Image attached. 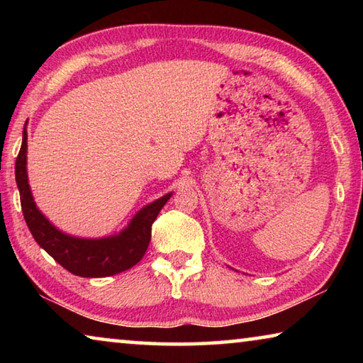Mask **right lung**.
Here are the masks:
<instances>
[{
	"instance_id": "obj_1",
	"label": "right lung",
	"mask_w": 363,
	"mask_h": 363,
	"mask_svg": "<svg viewBox=\"0 0 363 363\" xmlns=\"http://www.w3.org/2000/svg\"><path fill=\"white\" fill-rule=\"evenodd\" d=\"M16 181L22 213L36 243L60 266L78 277H108L131 269L143 259L152 237V224L171 194L143 208L118 235L77 238L57 230L36 208L27 179V131L16 160Z\"/></svg>"
}]
</instances>
